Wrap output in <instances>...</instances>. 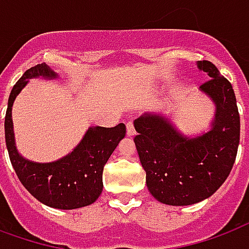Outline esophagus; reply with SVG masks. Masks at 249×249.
I'll use <instances>...</instances> for the list:
<instances>
[{
    "mask_svg": "<svg viewBox=\"0 0 249 249\" xmlns=\"http://www.w3.org/2000/svg\"><path fill=\"white\" fill-rule=\"evenodd\" d=\"M126 130H127V135H128V137L135 135V127H134V123L132 122H127Z\"/></svg>",
    "mask_w": 249,
    "mask_h": 249,
    "instance_id": "esophagus-1",
    "label": "esophagus"
}]
</instances>
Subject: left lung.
Returning a JSON list of instances; mask_svg holds the SVG:
<instances>
[{"label": "left lung", "mask_w": 249, "mask_h": 249, "mask_svg": "<svg viewBox=\"0 0 249 249\" xmlns=\"http://www.w3.org/2000/svg\"><path fill=\"white\" fill-rule=\"evenodd\" d=\"M210 77L199 90L215 105L211 128L184 135L162 114H143L134 121L138 155L146 171L148 191L168 206H191L204 200L226 182L240 141L236 97L228 79L210 61H197Z\"/></svg>", "instance_id": "1"}]
</instances>
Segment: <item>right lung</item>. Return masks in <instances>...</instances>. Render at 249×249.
<instances>
[{
	"label": "right lung",
	"instance_id": "right-lung-1",
	"mask_svg": "<svg viewBox=\"0 0 249 249\" xmlns=\"http://www.w3.org/2000/svg\"><path fill=\"white\" fill-rule=\"evenodd\" d=\"M42 77L57 79L58 74L46 63L30 67L12 89L5 115V141L9 158L19 182L45 206L58 210H74L92 204L102 194L103 167L118 143L126 135L124 123L115 127H90L77 147L58 160L32 162L16 147L12 107L29 79Z\"/></svg>",
	"mask_w": 249,
	"mask_h": 249
}]
</instances>
